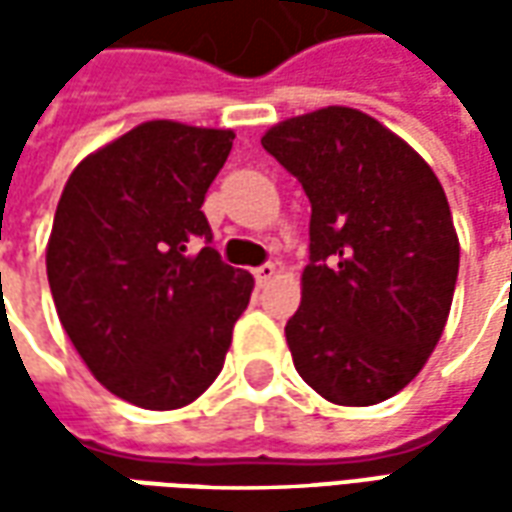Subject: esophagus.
I'll list each match as a JSON object with an SVG mask.
<instances>
[{"instance_id":"1","label":"esophagus","mask_w":512,"mask_h":512,"mask_svg":"<svg viewBox=\"0 0 512 512\" xmlns=\"http://www.w3.org/2000/svg\"><path fill=\"white\" fill-rule=\"evenodd\" d=\"M252 274H255L257 285H268V282L274 279V274H277V266H274V263H263V266H257Z\"/></svg>"}]
</instances>
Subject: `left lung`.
<instances>
[{
  "label": "left lung",
  "mask_w": 512,
  "mask_h": 512,
  "mask_svg": "<svg viewBox=\"0 0 512 512\" xmlns=\"http://www.w3.org/2000/svg\"><path fill=\"white\" fill-rule=\"evenodd\" d=\"M310 197V266L285 326L299 376L337 406L397 395L450 315L458 235L433 169L365 112L329 106L268 131Z\"/></svg>",
  "instance_id": "obj_1"
}]
</instances>
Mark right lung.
Instances as JSON below:
<instances>
[{
	"label": "right lung",
	"instance_id": "1",
	"mask_svg": "<svg viewBox=\"0 0 512 512\" xmlns=\"http://www.w3.org/2000/svg\"><path fill=\"white\" fill-rule=\"evenodd\" d=\"M233 131L153 120L73 169L46 271L62 329L112 395L189 406L222 373L255 279L224 263L202 213Z\"/></svg>",
	"mask_w": 512,
	"mask_h": 512
}]
</instances>
